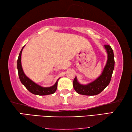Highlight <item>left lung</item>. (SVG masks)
Here are the masks:
<instances>
[{"mask_svg":"<svg viewBox=\"0 0 132 132\" xmlns=\"http://www.w3.org/2000/svg\"><path fill=\"white\" fill-rule=\"evenodd\" d=\"M104 46L108 53V60L102 75L95 81L87 85H82L79 83L76 77L73 80V87L79 94L85 95H97L102 92L110 82L115 66L114 55L112 49L109 45H105Z\"/></svg>","mask_w":132,"mask_h":132,"instance_id":"left-lung-1","label":"left lung"}]
</instances>
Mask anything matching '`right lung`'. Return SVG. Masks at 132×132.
<instances>
[{
    "label": "right lung",
    "instance_id": "1",
    "mask_svg": "<svg viewBox=\"0 0 132 132\" xmlns=\"http://www.w3.org/2000/svg\"><path fill=\"white\" fill-rule=\"evenodd\" d=\"M24 46L21 49L20 52L19 53V57L17 59V70L19 73L20 80L26 88L30 91V93L34 94L35 95H46L49 94H52L54 93L57 89V81L53 86L50 87H42L39 85L35 83L32 80H31L29 78L26 76L24 74L23 69H22L21 63V55L22 50L24 48Z\"/></svg>",
    "mask_w": 132,
    "mask_h": 132
}]
</instances>
